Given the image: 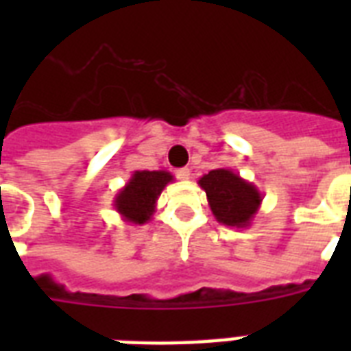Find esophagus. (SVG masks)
Returning <instances> with one entry per match:
<instances>
[{
  "label": "esophagus",
  "instance_id": "34e87169",
  "mask_svg": "<svg viewBox=\"0 0 351 351\" xmlns=\"http://www.w3.org/2000/svg\"><path fill=\"white\" fill-rule=\"evenodd\" d=\"M175 175L178 180H189L191 178V171L187 169V167H182V169H176Z\"/></svg>",
  "mask_w": 351,
  "mask_h": 351
}]
</instances>
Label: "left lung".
<instances>
[{
  "mask_svg": "<svg viewBox=\"0 0 351 351\" xmlns=\"http://www.w3.org/2000/svg\"><path fill=\"white\" fill-rule=\"evenodd\" d=\"M208 197L211 213L217 222L228 228H250L262 204V193L239 173L220 167L209 171L198 180Z\"/></svg>",
  "mask_w": 351,
  "mask_h": 351,
  "instance_id": "8db88e82",
  "label": "left lung"
}]
</instances>
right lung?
I'll return each mask as SVG.
<instances>
[{
	"label": "right lung",
	"instance_id": "add662e5",
	"mask_svg": "<svg viewBox=\"0 0 351 351\" xmlns=\"http://www.w3.org/2000/svg\"><path fill=\"white\" fill-rule=\"evenodd\" d=\"M175 180L167 171H134L117 193L112 206L129 224L142 226L151 220L156 200L167 184Z\"/></svg>",
	"mask_w": 351,
	"mask_h": 351
}]
</instances>
